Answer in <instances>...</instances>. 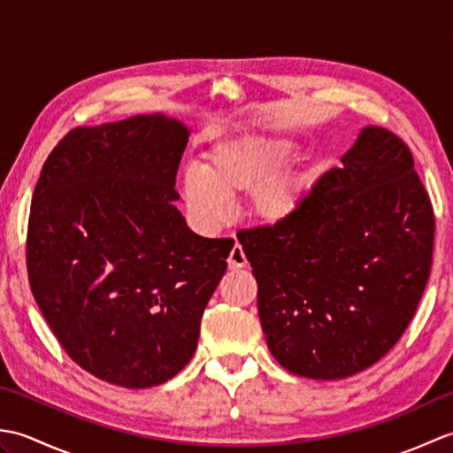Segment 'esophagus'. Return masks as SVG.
<instances>
[{
	"mask_svg": "<svg viewBox=\"0 0 453 453\" xmlns=\"http://www.w3.org/2000/svg\"><path fill=\"white\" fill-rule=\"evenodd\" d=\"M227 265H229V268H243L247 265L245 251H243V247L239 245V243H235L232 251H229Z\"/></svg>",
	"mask_w": 453,
	"mask_h": 453,
	"instance_id": "1",
	"label": "esophagus"
}]
</instances>
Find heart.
Instances as JSON below:
<instances>
[{
	"label": "heart",
	"instance_id": "b5f03b06",
	"mask_svg": "<svg viewBox=\"0 0 453 453\" xmlns=\"http://www.w3.org/2000/svg\"><path fill=\"white\" fill-rule=\"evenodd\" d=\"M296 142L274 136H242L219 143L204 165L182 173L179 190L188 218L214 232L232 216V200L249 195L247 208L263 226H280L302 208L315 180L310 163H290Z\"/></svg>",
	"mask_w": 453,
	"mask_h": 453
}]
</instances>
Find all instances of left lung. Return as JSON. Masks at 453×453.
<instances>
[{"label": "left lung", "mask_w": 453, "mask_h": 453, "mask_svg": "<svg viewBox=\"0 0 453 453\" xmlns=\"http://www.w3.org/2000/svg\"><path fill=\"white\" fill-rule=\"evenodd\" d=\"M280 226L237 235L268 349L302 378L342 380L386 356L428 282L434 211L405 142L364 127Z\"/></svg>", "instance_id": "8db88e82"}]
</instances>
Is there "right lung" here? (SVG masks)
Instances as JSON below:
<instances>
[{
	"mask_svg": "<svg viewBox=\"0 0 453 453\" xmlns=\"http://www.w3.org/2000/svg\"><path fill=\"white\" fill-rule=\"evenodd\" d=\"M190 136L163 112L72 130L44 161L27 234L35 300L85 372L159 386L196 350L234 239H208L175 206Z\"/></svg>",
	"mask_w": 453,
	"mask_h": 453,
	"instance_id": "add662e5",
	"label": "right lung"
}]
</instances>
